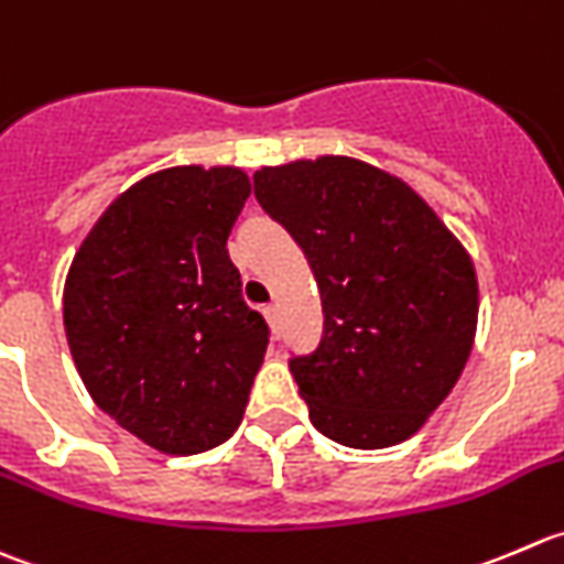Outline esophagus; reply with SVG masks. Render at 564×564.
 Returning <instances> with one entry per match:
<instances>
[{"instance_id":"esophagus-1","label":"esophagus","mask_w":564,"mask_h":564,"mask_svg":"<svg viewBox=\"0 0 564 564\" xmlns=\"http://www.w3.org/2000/svg\"><path fill=\"white\" fill-rule=\"evenodd\" d=\"M263 315H265V321H269V326L274 328V334H280V310H276V306L271 304V306H265Z\"/></svg>"}]
</instances>
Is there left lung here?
<instances>
[{"mask_svg":"<svg viewBox=\"0 0 564 564\" xmlns=\"http://www.w3.org/2000/svg\"><path fill=\"white\" fill-rule=\"evenodd\" d=\"M254 197L321 290V345L290 359L312 425L354 449L411 438L453 392L477 334L464 243L409 183L348 155L263 166Z\"/></svg>","mask_w":564,"mask_h":564,"instance_id":"8db88e82","label":"left lung"}]
</instances>
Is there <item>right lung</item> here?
I'll return each mask as SVG.
<instances>
[{"mask_svg": "<svg viewBox=\"0 0 564 564\" xmlns=\"http://www.w3.org/2000/svg\"><path fill=\"white\" fill-rule=\"evenodd\" d=\"M249 194L238 166L153 172L100 214L65 280V337L87 392L164 455L227 442L263 365L269 326L227 254Z\"/></svg>", "mask_w": 564, "mask_h": 564, "instance_id": "right-lung-1", "label": "right lung"}]
</instances>
